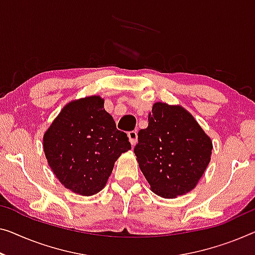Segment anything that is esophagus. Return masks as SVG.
Wrapping results in <instances>:
<instances>
[{
  "instance_id": "esophagus-1",
  "label": "esophagus",
  "mask_w": 255,
  "mask_h": 255,
  "mask_svg": "<svg viewBox=\"0 0 255 255\" xmlns=\"http://www.w3.org/2000/svg\"><path fill=\"white\" fill-rule=\"evenodd\" d=\"M128 138H129V142L132 146L135 145L136 143H137V131L136 130H131V131H128Z\"/></svg>"
}]
</instances>
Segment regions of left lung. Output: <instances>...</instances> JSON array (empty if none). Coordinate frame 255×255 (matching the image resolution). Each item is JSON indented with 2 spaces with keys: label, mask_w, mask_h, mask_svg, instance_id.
I'll return each mask as SVG.
<instances>
[{
  "label": "left lung",
  "mask_w": 255,
  "mask_h": 255,
  "mask_svg": "<svg viewBox=\"0 0 255 255\" xmlns=\"http://www.w3.org/2000/svg\"><path fill=\"white\" fill-rule=\"evenodd\" d=\"M134 152L151 190L175 198L196 187L210 164L212 140L180 105L153 104Z\"/></svg>",
  "instance_id": "8db88e82"
}]
</instances>
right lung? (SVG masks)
<instances>
[{
    "mask_svg": "<svg viewBox=\"0 0 255 255\" xmlns=\"http://www.w3.org/2000/svg\"><path fill=\"white\" fill-rule=\"evenodd\" d=\"M130 149L127 134L118 130L100 96L66 104L43 137L45 158L56 177L81 196L100 192L117 159Z\"/></svg>",
    "mask_w": 255,
    "mask_h": 255,
    "instance_id": "add662e5",
    "label": "right lung"
}]
</instances>
